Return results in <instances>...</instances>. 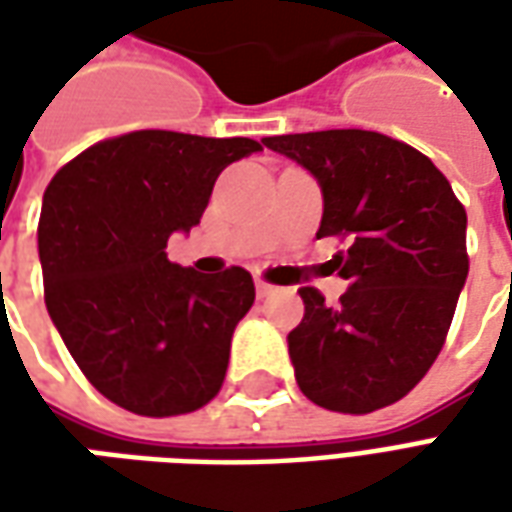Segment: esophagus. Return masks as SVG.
I'll use <instances>...</instances> for the list:
<instances>
[{
	"label": "esophagus",
	"mask_w": 512,
	"mask_h": 512,
	"mask_svg": "<svg viewBox=\"0 0 512 512\" xmlns=\"http://www.w3.org/2000/svg\"><path fill=\"white\" fill-rule=\"evenodd\" d=\"M255 290H257V299H266V296H274V293H279L277 285H268V282H263V279H257Z\"/></svg>",
	"instance_id": "34e87169"
}]
</instances>
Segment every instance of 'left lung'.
<instances>
[{
  "mask_svg": "<svg viewBox=\"0 0 512 512\" xmlns=\"http://www.w3.org/2000/svg\"><path fill=\"white\" fill-rule=\"evenodd\" d=\"M318 180V238L348 249L337 307L301 288L304 318L288 334L296 381L312 403L367 414L408 395L436 362L466 285V211L450 180L411 145L362 128L266 136Z\"/></svg>",
  "mask_w": 512,
  "mask_h": 512,
  "instance_id": "1",
  "label": "left lung"
}]
</instances>
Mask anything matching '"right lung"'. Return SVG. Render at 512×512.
Instances as JSON below:
<instances>
[{
	"instance_id": "right-lung-1",
	"label": "right lung",
	"mask_w": 512,
	"mask_h": 512,
	"mask_svg": "<svg viewBox=\"0 0 512 512\" xmlns=\"http://www.w3.org/2000/svg\"><path fill=\"white\" fill-rule=\"evenodd\" d=\"M257 150L246 136L134 131L51 178L38 224L46 310L90 384L126 411L189 414L222 389L255 282L238 266L169 263L167 241L200 224L219 172Z\"/></svg>"
}]
</instances>
